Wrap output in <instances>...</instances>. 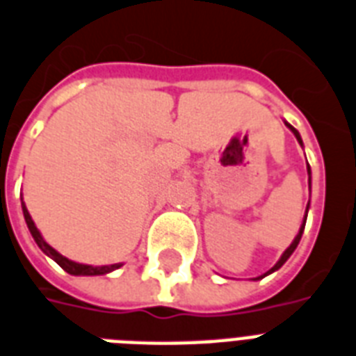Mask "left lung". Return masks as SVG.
<instances>
[{
  "mask_svg": "<svg viewBox=\"0 0 356 356\" xmlns=\"http://www.w3.org/2000/svg\"><path fill=\"white\" fill-rule=\"evenodd\" d=\"M287 126H289V128H291V131H293V133H294V135H296V138H298V143H300V144H302V138H300V133H298V131H296V129H294V128H293V126H291V124H287ZM309 175H311V170H309ZM309 184H311V179H309ZM307 208H309V204H307ZM305 219H307V212H305ZM305 219H303V225H302V228H300V232H298V236H296V238H294V241H293V243H291V247H289V248H287V250H285V252H283V256H282V258H280V261H278V263H276V265H274V267H273V268H270V270H268V273H267V274L274 273V270H278V268H280V267H282L283 263H285V261H287V259H289V258H291V254H293V252H294V248L298 247V243H300V239H302L303 228H305ZM267 274H263V276H267ZM263 276H261V278H263Z\"/></svg>",
  "mask_w": 356,
  "mask_h": 356,
  "instance_id": "left-lung-1",
  "label": "left lung"
}]
</instances>
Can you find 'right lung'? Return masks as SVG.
Wrapping results in <instances>:
<instances>
[{"mask_svg":"<svg viewBox=\"0 0 356 356\" xmlns=\"http://www.w3.org/2000/svg\"><path fill=\"white\" fill-rule=\"evenodd\" d=\"M23 207V216H25V221H27V227L29 230H31V234H33L34 241H36V245L40 248H42L43 252L47 254V256H51V258L54 259V261L60 265V267L65 270V273L69 274H74V276H97V274H106V273H111V270H115V268L120 267V263H115V265H106V267H91V265H82V263H74L71 261V259L63 258L62 254H58L56 250H54L51 245H47L45 241H43L42 234H40V230L36 228V225H34L33 218H31V213H29V210L25 208V204L22 203Z\"/></svg>","mask_w":356,"mask_h":356,"instance_id":"obj_1","label":"right lung"}]
</instances>
